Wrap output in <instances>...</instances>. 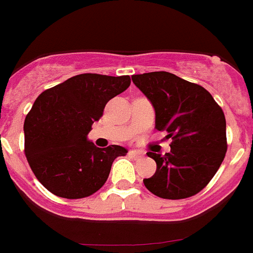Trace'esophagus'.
Listing matches in <instances>:
<instances>
[{
    "label": "esophagus",
    "mask_w": 253,
    "mask_h": 253,
    "mask_svg": "<svg viewBox=\"0 0 253 253\" xmlns=\"http://www.w3.org/2000/svg\"><path fill=\"white\" fill-rule=\"evenodd\" d=\"M130 156L133 158H140V157L144 156V153L140 152V150H130Z\"/></svg>",
    "instance_id": "34e87169"
}]
</instances>
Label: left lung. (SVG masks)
<instances>
[{"instance_id":"8db88e82","label":"left lung","mask_w":253,"mask_h":253,"mask_svg":"<svg viewBox=\"0 0 253 253\" xmlns=\"http://www.w3.org/2000/svg\"><path fill=\"white\" fill-rule=\"evenodd\" d=\"M132 82L156 110V128L172 137L171 152L148 153L156 173L144 179L153 194L182 199L197 194L217 172L226 153V121L209 91L169 72L133 74Z\"/></svg>"}]
</instances>
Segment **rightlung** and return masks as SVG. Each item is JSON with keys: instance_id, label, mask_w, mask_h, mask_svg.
<instances>
[{"instance_id": "add662e5", "label": "right lung", "mask_w": 253, "mask_h": 253, "mask_svg": "<svg viewBox=\"0 0 253 253\" xmlns=\"http://www.w3.org/2000/svg\"><path fill=\"white\" fill-rule=\"evenodd\" d=\"M130 84V76L78 74L36 99L24 121L25 157L48 192L78 199L105 184L113 161L126 156L127 149L97 148L87 135L108 101Z\"/></svg>"}]
</instances>
